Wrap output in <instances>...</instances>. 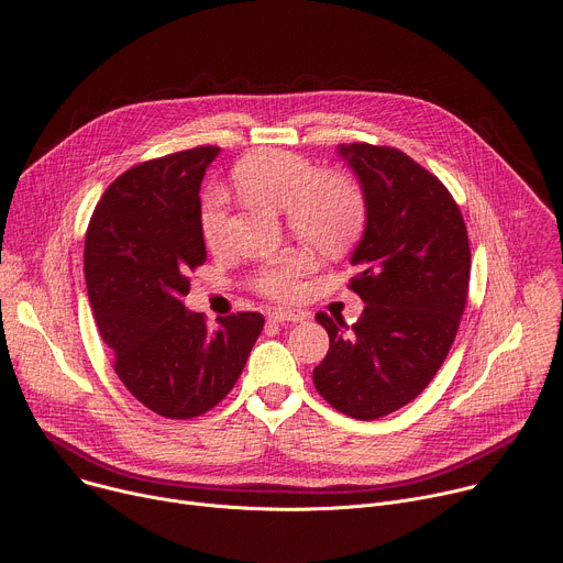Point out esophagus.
<instances>
[{"mask_svg":"<svg viewBox=\"0 0 563 563\" xmlns=\"http://www.w3.org/2000/svg\"><path fill=\"white\" fill-rule=\"evenodd\" d=\"M267 319H269V323H302L305 314L289 312V310H276V312H269Z\"/></svg>","mask_w":563,"mask_h":563,"instance_id":"34e87169","label":"esophagus"}]
</instances>
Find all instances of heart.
<instances>
[{
	"mask_svg": "<svg viewBox=\"0 0 563 563\" xmlns=\"http://www.w3.org/2000/svg\"><path fill=\"white\" fill-rule=\"evenodd\" d=\"M242 197L274 211H285L287 227L302 242L334 253L350 246L366 224V197L354 179L339 173H317L312 162L287 150H261L233 170ZM227 227V197L216 190L203 201L201 235L218 246ZM310 269L302 253H283L267 261L255 287L276 300L294 298L300 276Z\"/></svg>",
	"mask_w": 563,
	"mask_h": 563,
	"instance_id": "obj_1",
	"label": "heart"
}]
</instances>
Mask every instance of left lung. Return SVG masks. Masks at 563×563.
Segmentation results:
<instances>
[{"label": "left lung", "instance_id": "1", "mask_svg": "<svg viewBox=\"0 0 563 563\" xmlns=\"http://www.w3.org/2000/svg\"><path fill=\"white\" fill-rule=\"evenodd\" d=\"M366 197V229L350 287L366 308L352 328L319 312L330 350L314 386L336 411L377 420L435 377L467 305V227L444 184L386 145H339Z\"/></svg>", "mask_w": 563, "mask_h": 563}]
</instances>
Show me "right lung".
Masks as SVG:
<instances>
[{
    "instance_id": "right-lung-1",
    "label": "right lung",
    "mask_w": 563,
    "mask_h": 563,
    "mask_svg": "<svg viewBox=\"0 0 563 563\" xmlns=\"http://www.w3.org/2000/svg\"><path fill=\"white\" fill-rule=\"evenodd\" d=\"M220 147L139 164L100 197L85 238L91 312L125 388L162 418L207 413L235 386L261 336L258 312L211 330L184 308L188 272L207 261L199 186Z\"/></svg>"
}]
</instances>
